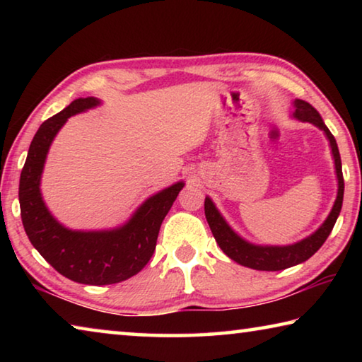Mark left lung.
Wrapping results in <instances>:
<instances>
[{
  "label": "left lung",
  "mask_w": 362,
  "mask_h": 362,
  "mask_svg": "<svg viewBox=\"0 0 362 362\" xmlns=\"http://www.w3.org/2000/svg\"><path fill=\"white\" fill-rule=\"evenodd\" d=\"M293 116L297 119H302L306 122H311L326 132V136L332 146V155L335 159V170H337V179H339V194H337L335 204L330 211L329 217L322 226L317 230L315 235L306 238V240L300 241L297 244H292V246H284V247H262V246H254V244H249L233 231L228 225H226L225 220L220 216L216 206L212 204L209 198L204 201V212L207 223L211 226V231L214 238H216L217 244L220 249L230 257L231 260L240 263V265L254 268V269H262V272H278V269H286L293 265H298L305 260H308L311 255H313L317 249H320L324 243H326L327 236L332 231L334 225L337 222V217H339L341 203H343V188H345V183H343V174H341V161H340V153L339 146L332 134L327 129V126L324 124L322 118L320 113L310 105L308 102L305 100H296L293 102Z\"/></svg>",
  "instance_id": "left-lung-1"
}]
</instances>
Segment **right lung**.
Returning <instances> with one entry per match:
<instances>
[{
    "label": "right lung",
    "instance_id": "1",
    "mask_svg": "<svg viewBox=\"0 0 362 362\" xmlns=\"http://www.w3.org/2000/svg\"><path fill=\"white\" fill-rule=\"evenodd\" d=\"M97 103L99 100L94 97L76 99L40 126L30 144L21 174L19 201L28 240L52 268L75 283L105 286L129 279L148 263L155 252L163 220L183 183L179 182L151 196L122 228L71 231L60 225L46 209L40 193V179L49 145L70 116Z\"/></svg>",
    "mask_w": 362,
    "mask_h": 362
}]
</instances>
